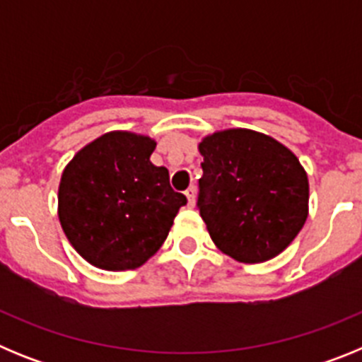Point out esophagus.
Listing matches in <instances>:
<instances>
[{
	"label": "esophagus",
	"instance_id": "esophagus-1",
	"mask_svg": "<svg viewBox=\"0 0 362 362\" xmlns=\"http://www.w3.org/2000/svg\"><path fill=\"white\" fill-rule=\"evenodd\" d=\"M185 196H187L188 204H190V206H194V203H196V188H194V187L187 188V192H185Z\"/></svg>",
	"mask_w": 362,
	"mask_h": 362
}]
</instances>
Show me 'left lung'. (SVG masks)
Listing matches in <instances>:
<instances>
[{
	"label": "left lung",
	"mask_w": 362,
	"mask_h": 362,
	"mask_svg": "<svg viewBox=\"0 0 362 362\" xmlns=\"http://www.w3.org/2000/svg\"><path fill=\"white\" fill-rule=\"evenodd\" d=\"M197 209L221 252L263 263L296 239L308 216V177L276 139L233 129L204 137Z\"/></svg>",
	"instance_id": "obj_1"
}]
</instances>
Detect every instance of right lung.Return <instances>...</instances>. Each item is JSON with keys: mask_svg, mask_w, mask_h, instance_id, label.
<instances>
[{"mask_svg": "<svg viewBox=\"0 0 362 362\" xmlns=\"http://www.w3.org/2000/svg\"><path fill=\"white\" fill-rule=\"evenodd\" d=\"M156 143L110 132L79 150L59 183V221L90 264L134 270L165 243L187 197L170 187L165 166L150 163Z\"/></svg>", "mask_w": 362, "mask_h": 362, "instance_id": "obj_1", "label": "right lung"}]
</instances>
